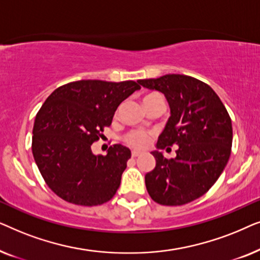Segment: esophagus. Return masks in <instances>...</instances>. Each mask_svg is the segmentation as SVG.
<instances>
[{
  "label": "esophagus",
  "instance_id": "1",
  "mask_svg": "<svg viewBox=\"0 0 260 260\" xmlns=\"http://www.w3.org/2000/svg\"><path fill=\"white\" fill-rule=\"evenodd\" d=\"M140 155H141L140 151H137V150L131 151V156H133V157H137V156H140Z\"/></svg>",
  "mask_w": 260,
  "mask_h": 260
}]
</instances>
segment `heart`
I'll use <instances>...</instances> for the list:
<instances>
[{
	"label": "heart",
	"instance_id": "obj_1",
	"mask_svg": "<svg viewBox=\"0 0 260 260\" xmlns=\"http://www.w3.org/2000/svg\"><path fill=\"white\" fill-rule=\"evenodd\" d=\"M155 94V93H152ZM151 95V94H149ZM149 141H150V136L149 134L143 133V131H133L126 136V142L130 145H133L135 148H144L147 147Z\"/></svg>",
	"mask_w": 260,
	"mask_h": 260
}]
</instances>
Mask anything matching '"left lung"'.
<instances>
[{"mask_svg": "<svg viewBox=\"0 0 260 260\" xmlns=\"http://www.w3.org/2000/svg\"><path fill=\"white\" fill-rule=\"evenodd\" d=\"M149 90L165 94L170 117L159 134L155 168L145 174L149 195L159 205L180 206L200 198L225 169L232 148L229 112L211 86L183 74H166L138 80ZM179 145L177 156L167 160L159 150Z\"/></svg>", "mask_w": 260, "mask_h": 260, "instance_id": "left-lung-1", "label": "left lung"}]
</instances>
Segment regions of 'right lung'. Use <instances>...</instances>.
I'll return each mask as SVG.
<instances>
[{
    "mask_svg": "<svg viewBox=\"0 0 260 260\" xmlns=\"http://www.w3.org/2000/svg\"><path fill=\"white\" fill-rule=\"evenodd\" d=\"M133 80H79L62 85L35 117L31 151L47 186L62 200L80 206L108 202L119 188L131 157L115 144L105 156L91 145L112 123L120 103L140 90Z\"/></svg>",
    "mask_w": 260,
    "mask_h": 260,
    "instance_id": "add662e5",
    "label": "right lung"
}]
</instances>
